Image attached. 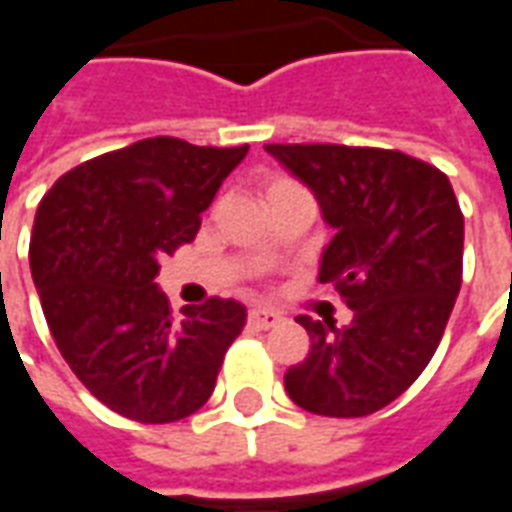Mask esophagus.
Returning a JSON list of instances; mask_svg holds the SVG:
<instances>
[{
	"label": "esophagus",
	"mask_w": 512,
	"mask_h": 512,
	"mask_svg": "<svg viewBox=\"0 0 512 512\" xmlns=\"http://www.w3.org/2000/svg\"><path fill=\"white\" fill-rule=\"evenodd\" d=\"M249 323L255 329H271V326L282 323V315L274 310H266V307H255V310H249Z\"/></svg>",
	"instance_id": "34e87169"
}]
</instances>
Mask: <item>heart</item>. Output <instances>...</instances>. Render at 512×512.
<instances>
[{"label": "heart", "mask_w": 512, "mask_h": 512, "mask_svg": "<svg viewBox=\"0 0 512 512\" xmlns=\"http://www.w3.org/2000/svg\"><path fill=\"white\" fill-rule=\"evenodd\" d=\"M282 186H293V183H290V180H271V183H268L266 186V191H271V189H282Z\"/></svg>", "instance_id": "1"}]
</instances>
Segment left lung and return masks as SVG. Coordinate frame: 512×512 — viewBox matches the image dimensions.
Instances as JSON below:
<instances>
[{
    "instance_id": "1",
    "label": "left lung",
    "mask_w": 512,
    "mask_h": 512,
    "mask_svg": "<svg viewBox=\"0 0 512 512\" xmlns=\"http://www.w3.org/2000/svg\"><path fill=\"white\" fill-rule=\"evenodd\" d=\"M321 205L334 238L318 279L354 310L348 326L296 321L310 354L285 373L290 400L321 417H367L414 384L461 290L463 213L444 172L400 150L266 145Z\"/></svg>"
}]
</instances>
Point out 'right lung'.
Masks as SVG:
<instances>
[{
	"label": "right lung",
	"instance_id": "obj_1",
	"mask_svg": "<svg viewBox=\"0 0 512 512\" xmlns=\"http://www.w3.org/2000/svg\"><path fill=\"white\" fill-rule=\"evenodd\" d=\"M249 145L156 136L90 158L40 200L29 266L62 359L104 406L175 422L211 397L246 307L211 299L175 321L158 263L194 241L202 211Z\"/></svg>",
	"mask_w": 512,
	"mask_h": 512
}]
</instances>
